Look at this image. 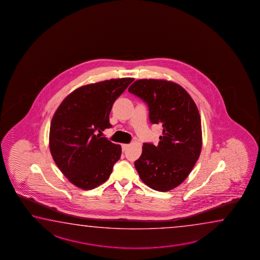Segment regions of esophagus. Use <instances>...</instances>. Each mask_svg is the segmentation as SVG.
Wrapping results in <instances>:
<instances>
[{
	"instance_id": "34e87169",
	"label": "esophagus",
	"mask_w": 260,
	"mask_h": 260,
	"mask_svg": "<svg viewBox=\"0 0 260 260\" xmlns=\"http://www.w3.org/2000/svg\"><path fill=\"white\" fill-rule=\"evenodd\" d=\"M128 147H129L128 144H123V145H122V150H123V151H125V150L127 149Z\"/></svg>"
}]
</instances>
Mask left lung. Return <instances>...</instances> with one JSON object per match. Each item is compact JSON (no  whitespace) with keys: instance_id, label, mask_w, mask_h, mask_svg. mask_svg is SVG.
Listing matches in <instances>:
<instances>
[{"instance_id":"left-lung-1","label":"left lung","mask_w":260,"mask_h":260,"mask_svg":"<svg viewBox=\"0 0 260 260\" xmlns=\"http://www.w3.org/2000/svg\"><path fill=\"white\" fill-rule=\"evenodd\" d=\"M129 92L145 102L152 123L161 124L158 145L145 143L135 167L152 189L167 192L180 185L199 158L201 119L193 99L179 84L166 80H137Z\"/></svg>"}]
</instances>
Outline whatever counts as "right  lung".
Returning a JSON list of instances; mask_svg holds the SVG:
<instances>
[{"label":"right lung","instance_id":"add662e5","mask_svg":"<svg viewBox=\"0 0 260 260\" xmlns=\"http://www.w3.org/2000/svg\"><path fill=\"white\" fill-rule=\"evenodd\" d=\"M134 78L87 84L71 92L53 115L49 146L53 160L72 184L89 190L106 182L122 148L101 134L112 106Z\"/></svg>","mask_w":260,"mask_h":260}]
</instances>
